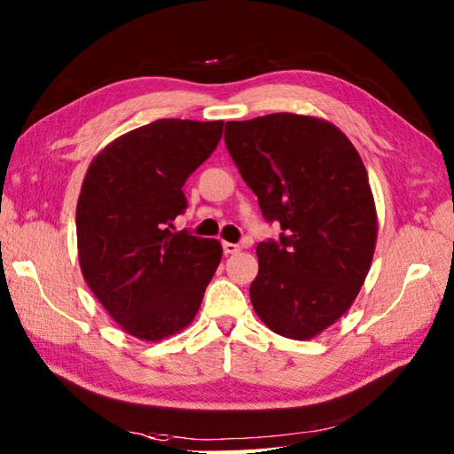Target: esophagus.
<instances>
[{"label": "esophagus", "mask_w": 454, "mask_h": 454, "mask_svg": "<svg viewBox=\"0 0 454 454\" xmlns=\"http://www.w3.org/2000/svg\"><path fill=\"white\" fill-rule=\"evenodd\" d=\"M222 249H224V255H232V254L242 252V247H239L238 244H230V242H222Z\"/></svg>", "instance_id": "34e87169"}]
</instances>
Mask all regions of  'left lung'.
<instances>
[{"label": "left lung", "instance_id": "8db88e82", "mask_svg": "<svg viewBox=\"0 0 454 454\" xmlns=\"http://www.w3.org/2000/svg\"><path fill=\"white\" fill-rule=\"evenodd\" d=\"M226 148L278 239L249 286L269 330L310 340L349 310L369 273L376 210L363 160L332 122L293 113L230 121Z\"/></svg>", "mask_w": 454, "mask_h": 454}]
</instances>
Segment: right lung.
Wrapping results in <instances>:
<instances>
[{"label": "right lung", "instance_id": "obj_1", "mask_svg": "<svg viewBox=\"0 0 454 454\" xmlns=\"http://www.w3.org/2000/svg\"><path fill=\"white\" fill-rule=\"evenodd\" d=\"M222 121H153L101 150L75 210L85 283L124 332L146 341L181 332L222 259L218 239L171 232L183 185L222 137Z\"/></svg>", "mask_w": 454, "mask_h": 454}]
</instances>
